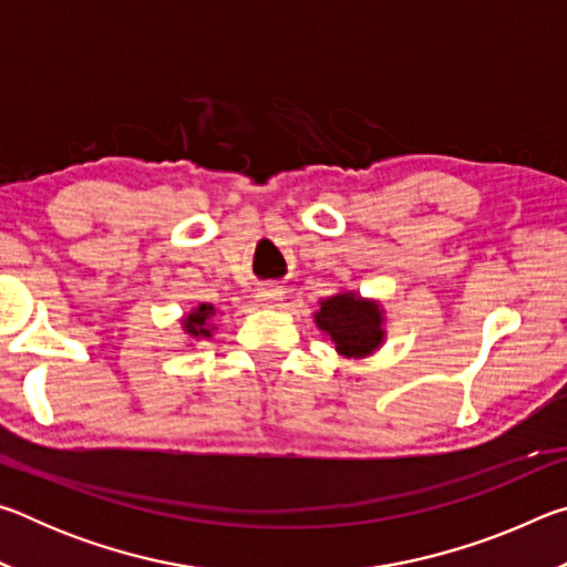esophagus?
Wrapping results in <instances>:
<instances>
[{
  "instance_id": "1",
  "label": "esophagus",
  "mask_w": 567,
  "mask_h": 567,
  "mask_svg": "<svg viewBox=\"0 0 567 567\" xmlns=\"http://www.w3.org/2000/svg\"><path fill=\"white\" fill-rule=\"evenodd\" d=\"M282 290L280 287H275V285H270V287H260V290H257V302L260 305H265V307H275L277 302L282 300Z\"/></svg>"
}]
</instances>
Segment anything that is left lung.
<instances>
[{
  "mask_svg": "<svg viewBox=\"0 0 567 567\" xmlns=\"http://www.w3.org/2000/svg\"><path fill=\"white\" fill-rule=\"evenodd\" d=\"M315 322L334 342V350L342 358H368L385 340L382 307L354 292L324 297L320 310L315 312Z\"/></svg>",
  "mask_w": 567,
  "mask_h": 567,
  "instance_id": "1",
  "label": "left lung"
}]
</instances>
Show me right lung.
<instances>
[{
    "label": "right lung",
    "mask_w": 567,
    "mask_h": 567,
    "mask_svg": "<svg viewBox=\"0 0 567 567\" xmlns=\"http://www.w3.org/2000/svg\"><path fill=\"white\" fill-rule=\"evenodd\" d=\"M215 315V307L213 305H199L192 310L189 315H185V320H182V328H185V332L189 334L192 340H209L213 338V324H209V320H213Z\"/></svg>",
    "instance_id": "right-lung-1"
}]
</instances>
